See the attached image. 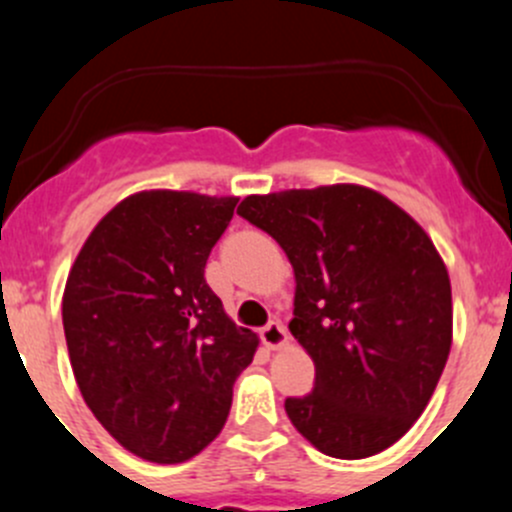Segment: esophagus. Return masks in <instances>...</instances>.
Segmentation results:
<instances>
[{
    "mask_svg": "<svg viewBox=\"0 0 512 512\" xmlns=\"http://www.w3.org/2000/svg\"><path fill=\"white\" fill-rule=\"evenodd\" d=\"M260 339L267 349H282L287 344V329L280 322H270L260 329Z\"/></svg>",
    "mask_w": 512,
    "mask_h": 512,
    "instance_id": "1",
    "label": "esophagus"
}]
</instances>
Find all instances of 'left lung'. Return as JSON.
I'll return each instance as SVG.
<instances>
[{"label":"left lung","instance_id":"1","mask_svg":"<svg viewBox=\"0 0 512 512\" xmlns=\"http://www.w3.org/2000/svg\"><path fill=\"white\" fill-rule=\"evenodd\" d=\"M237 215L275 237L294 270L292 337L314 389L289 421L332 458L399 441L426 409L451 352L446 265L411 215L364 185L247 195Z\"/></svg>","mask_w":512,"mask_h":512}]
</instances>
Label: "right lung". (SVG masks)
I'll use <instances>...</instances> for the list:
<instances>
[{"label":"right lung","mask_w":512,"mask_h":512,"mask_svg":"<svg viewBox=\"0 0 512 512\" xmlns=\"http://www.w3.org/2000/svg\"><path fill=\"white\" fill-rule=\"evenodd\" d=\"M237 198L143 190L94 227L61 302L71 369L86 406L126 451L153 463L198 456L255 356L205 282Z\"/></svg>","instance_id":"add662e5"}]
</instances>
